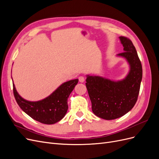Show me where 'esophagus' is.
I'll list each match as a JSON object with an SVG mask.
<instances>
[{"label":"esophagus","mask_w":159,"mask_h":159,"mask_svg":"<svg viewBox=\"0 0 159 159\" xmlns=\"http://www.w3.org/2000/svg\"><path fill=\"white\" fill-rule=\"evenodd\" d=\"M79 81L80 82H81V83H83V82H84V81H85V78L84 76H80L79 77Z\"/></svg>","instance_id":"esophagus-1"}]
</instances>
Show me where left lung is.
Wrapping results in <instances>:
<instances>
[{
    "mask_svg": "<svg viewBox=\"0 0 159 159\" xmlns=\"http://www.w3.org/2000/svg\"><path fill=\"white\" fill-rule=\"evenodd\" d=\"M124 52L117 56L125 59L129 71L125 78L114 81L99 75H87L86 88L93 113L100 118L112 120L127 113L135 105L143 76L141 61L129 38L120 36Z\"/></svg>",
    "mask_w": 159,
    "mask_h": 159,
    "instance_id": "1",
    "label": "left lung"
}]
</instances>
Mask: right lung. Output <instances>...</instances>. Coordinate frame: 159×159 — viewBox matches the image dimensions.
I'll return each mask as SVG.
<instances>
[{
    "label": "right lung",
    "mask_w": 159,
    "mask_h": 159,
    "mask_svg": "<svg viewBox=\"0 0 159 159\" xmlns=\"http://www.w3.org/2000/svg\"><path fill=\"white\" fill-rule=\"evenodd\" d=\"M78 83V79L66 81L47 98L38 102H30L22 98L14 83L13 92L18 105L24 112L37 121L52 125L64 117L68 109V98Z\"/></svg>",
    "instance_id": "add662e5"
}]
</instances>
